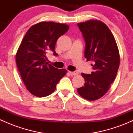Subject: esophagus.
Listing matches in <instances>:
<instances>
[{"label": "esophagus", "instance_id": "obj_1", "mask_svg": "<svg viewBox=\"0 0 133 133\" xmlns=\"http://www.w3.org/2000/svg\"><path fill=\"white\" fill-rule=\"evenodd\" d=\"M70 73L71 75H78V72L77 71H70Z\"/></svg>", "mask_w": 133, "mask_h": 133}]
</instances>
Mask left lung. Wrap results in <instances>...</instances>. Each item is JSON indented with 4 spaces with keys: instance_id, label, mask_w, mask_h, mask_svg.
Listing matches in <instances>:
<instances>
[{
    "instance_id": "obj_1",
    "label": "left lung",
    "mask_w": 133,
    "mask_h": 133,
    "mask_svg": "<svg viewBox=\"0 0 133 133\" xmlns=\"http://www.w3.org/2000/svg\"><path fill=\"white\" fill-rule=\"evenodd\" d=\"M85 42L84 57L93 61V71L82 73L85 79L84 86L77 89L79 95L89 101L104 96L117 74L120 55L114 36L104 23L88 21L78 24Z\"/></svg>"
}]
</instances>
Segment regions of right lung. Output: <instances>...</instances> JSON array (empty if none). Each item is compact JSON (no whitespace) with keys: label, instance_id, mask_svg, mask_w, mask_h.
Listing matches in <instances>:
<instances>
[{"label":"right lung","instance_id":"obj_1","mask_svg":"<svg viewBox=\"0 0 133 133\" xmlns=\"http://www.w3.org/2000/svg\"><path fill=\"white\" fill-rule=\"evenodd\" d=\"M69 26L64 24L42 22L31 27L16 54V62L26 89L38 97L49 95L56 89L67 70L58 69L49 64L46 53H56L55 44Z\"/></svg>","mask_w":133,"mask_h":133}]
</instances>
